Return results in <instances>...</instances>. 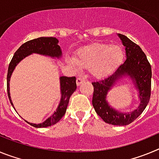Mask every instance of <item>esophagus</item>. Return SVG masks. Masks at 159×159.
<instances>
[{"label": "esophagus", "mask_w": 159, "mask_h": 159, "mask_svg": "<svg viewBox=\"0 0 159 159\" xmlns=\"http://www.w3.org/2000/svg\"><path fill=\"white\" fill-rule=\"evenodd\" d=\"M84 81H85V80H84V78L79 77V78L76 79V84L78 85V86H80V85L83 82H84Z\"/></svg>", "instance_id": "obj_1"}]
</instances>
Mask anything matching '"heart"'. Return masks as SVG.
Returning <instances> with one entry per match:
<instances>
[{"mask_svg":"<svg viewBox=\"0 0 159 159\" xmlns=\"http://www.w3.org/2000/svg\"><path fill=\"white\" fill-rule=\"evenodd\" d=\"M124 52L119 45L95 43L79 49L75 56V64L89 68L96 78L107 76L122 64Z\"/></svg>","mask_w":159,"mask_h":159,"instance_id":"heart-1","label":"heart"}]
</instances>
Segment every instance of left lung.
Segmentation results:
<instances>
[{"instance_id": "obj_1", "label": "left lung", "mask_w": 159, "mask_h": 159, "mask_svg": "<svg viewBox=\"0 0 159 159\" xmlns=\"http://www.w3.org/2000/svg\"><path fill=\"white\" fill-rule=\"evenodd\" d=\"M119 36L126 47L127 59L113 74L103 80L92 83L94 88L92 105L95 112L105 123L125 126L134 121L147 107L151 98L152 71L147 56L141 48L124 35L119 34ZM125 75H129L136 83L140 99L138 109L127 114L114 110L106 101V94L112 85L118 78Z\"/></svg>"}]
</instances>
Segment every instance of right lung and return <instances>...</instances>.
Here are the masks:
<instances>
[{
  "label": "right lung",
  "instance_id": "add662e5",
  "mask_svg": "<svg viewBox=\"0 0 159 159\" xmlns=\"http://www.w3.org/2000/svg\"><path fill=\"white\" fill-rule=\"evenodd\" d=\"M32 53H39L42 55H47L52 57H60L62 55V52L60 47L58 45V40L54 37H39L36 39L29 40L22 44L19 48L16 50L14 56L11 60L9 65H8V74H7V92L11 104L13 107L12 100L9 94V79L12 75V71L14 70L16 64L23 60L29 55ZM75 76L60 77V88H61V100H60L59 107H57V111H55L51 117H49L47 120L40 124H34L29 123L31 126L37 128L40 127H47L52 125L56 124L60 121L61 118L64 116L66 110H67L68 102L71 95L76 89V82H75Z\"/></svg>",
  "mask_w": 159,
  "mask_h": 159
}]
</instances>
